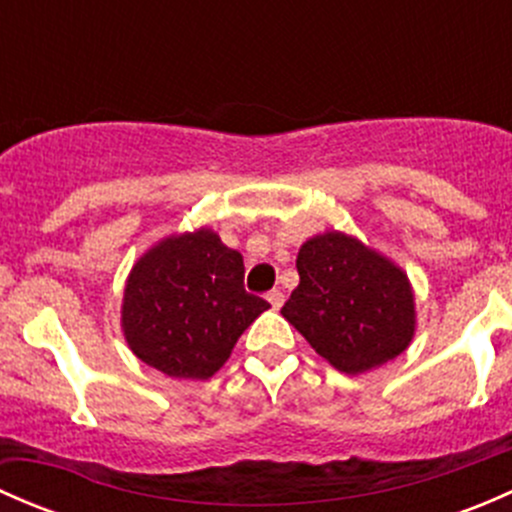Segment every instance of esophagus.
Listing matches in <instances>:
<instances>
[{
  "label": "esophagus",
  "instance_id": "obj_1",
  "mask_svg": "<svg viewBox=\"0 0 512 512\" xmlns=\"http://www.w3.org/2000/svg\"><path fill=\"white\" fill-rule=\"evenodd\" d=\"M267 302H270L275 309H280L282 302H285V294H282L280 289H272V292H267Z\"/></svg>",
  "mask_w": 512,
  "mask_h": 512
}]
</instances>
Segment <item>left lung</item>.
<instances>
[{
    "instance_id": "1",
    "label": "left lung",
    "mask_w": 512,
    "mask_h": 512,
    "mask_svg": "<svg viewBox=\"0 0 512 512\" xmlns=\"http://www.w3.org/2000/svg\"><path fill=\"white\" fill-rule=\"evenodd\" d=\"M299 285L282 317L347 374L399 356L414 337V294L404 272L342 232L317 235L297 255Z\"/></svg>"
}]
</instances>
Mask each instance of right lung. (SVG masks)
<instances>
[{"label": "right lung", "mask_w": 512, "mask_h": 512, "mask_svg": "<svg viewBox=\"0 0 512 512\" xmlns=\"http://www.w3.org/2000/svg\"><path fill=\"white\" fill-rule=\"evenodd\" d=\"M270 304L245 292V265L210 230L168 237L136 262L123 292L133 354L173 379H208Z\"/></svg>", "instance_id": "obj_1"}]
</instances>
